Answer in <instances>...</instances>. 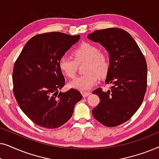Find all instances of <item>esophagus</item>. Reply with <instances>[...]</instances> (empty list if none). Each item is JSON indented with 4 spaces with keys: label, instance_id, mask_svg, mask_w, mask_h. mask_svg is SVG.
I'll return each instance as SVG.
<instances>
[{
    "label": "esophagus",
    "instance_id": "obj_1",
    "mask_svg": "<svg viewBox=\"0 0 159 159\" xmlns=\"http://www.w3.org/2000/svg\"><path fill=\"white\" fill-rule=\"evenodd\" d=\"M81 94L83 97H87L91 94V92H85V91H81Z\"/></svg>",
    "mask_w": 159,
    "mask_h": 159
}]
</instances>
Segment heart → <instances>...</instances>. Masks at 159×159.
Listing matches in <instances>:
<instances>
[{
    "label": "heart",
    "instance_id": "obj_1",
    "mask_svg": "<svg viewBox=\"0 0 159 159\" xmlns=\"http://www.w3.org/2000/svg\"><path fill=\"white\" fill-rule=\"evenodd\" d=\"M72 58L62 56L58 61V68L66 77L72 79L77 73V65L85 62L83 75L75 78L69 83L70 88L80 90H88L97 84L98 77H105L110 68L109 56L99 51L97 45L90 43L80 45L71 53Z\"/></svg>",
    "mask_w": 159,
    "mask_h": 159
}]
</instances>
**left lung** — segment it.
Listing matches in <instances>:
<instances>
[{
	"label": "left lung",
	"instance_id": "left-lung-1",
	"mask_svg": "<svg viewBox=\"0 0 159 159\" xmlns=\"http://www.w3.org/2000/svg\"><path fill=\"white\" fill-rule=\"evenodd\" d=\"M88 38L109 53L106 84H112L107 92L101 88L93 92L101 99L93 115L104 126L116 127L129 120L143 103L147 89L146 61L132 37L120 28L95 30Z\"/></svg>",
	"mask_w": 159,
	"mask_h": 159
}]
</instances>
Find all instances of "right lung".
<instances>
[{
  "mask_svg": "<svg viewBox=\"0 0 159 159\" xmlns=\"http://www.w3.org/2000/svg\"><path fill=\"white\" fill-rule=\"evenodd\" d=\"M80 37L58 32L37 34L26 43L14 63V97L37 125L48 129L61 127L70 119L75 104L82 98L73 88L58 93L65 84L58 61Z\"/></svg>",
  "mask_w": 159,
  "mask_h": 159,
  "instance_id": "add662e5",
  "label": "right lung"
}]
</instances>
